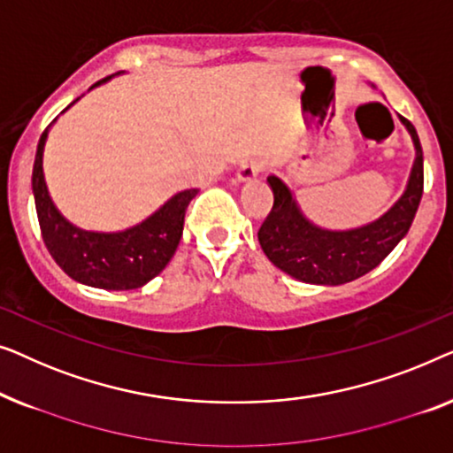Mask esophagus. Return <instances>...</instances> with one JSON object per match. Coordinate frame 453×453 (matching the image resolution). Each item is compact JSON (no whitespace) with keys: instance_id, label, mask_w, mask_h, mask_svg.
<instances>
[{"instance_id":"34e87169","label":"esophagus","mask_w":453,"mask_h":453,"mask_svg":"<svg viewBox=\"0 0 453 453\" xmlns=\"http://www.w3.org/2000/svg\"><path fill=\"white\" fill-rule=\"evenodd\" d=\"M263 170V162L260 160H246L240 164L238 168V180H252V178H257L258 172Z\"/></svg>"}]
</instances>
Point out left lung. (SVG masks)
Returning a JSON list of instances; mask_svg holds the SVG:
<instances>
[{"label": "left lung", "instance_id": "1", "mask_svg": "<svg viewBox=\"0 0 453 453\" xmlns=\"http://www.w3.org/2000/svg\"><path fill=\"white\" fill-rule=\"evenodd\" d=\"M400 119L415 142V165L404 195L373 224L347 232L311 226L299 211L291 190L277 176L266 178L275 201L258 229V242L277 269L305 283L342 285L375 269L404 238L423 196V150L411 120Z\"/></svg>", "mask_w": 453, "mask_h": 453}]
</instances>
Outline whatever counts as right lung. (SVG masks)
<instances>
[{
  "label": "right lung",
  "mask_w": 453,
  "mask_h": 453,
  "mask_svg": "<svg viewBox=\"0 0 453 453\" xmlns=\"http://www.w3.org/2000/svg\"><path fill=\"white\" fill-rule=\"evenodd\" d=\"M106 80H111V75L94 86L104 84ZM47 133L49 127L38 139L33 193L44 246L55 263L75 281L100 289H137L160 275L174 257L178 242L182 238L184 213L199 190L188 188L174 195L151 218L125 232H86L69 224L57 211L49 196L42 174V150Z\"/></svg>",
  "instance_id": "add662e5"
}]
</instances>
